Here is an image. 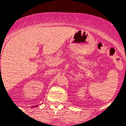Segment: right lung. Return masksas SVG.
I'll return each instance as SVG.
<instances>
[{"instance_id": "add662e5", "label": "right lung", "mask_w": 126, "mask_h": 126, "mask_svg": "<svg viewBox=\"0 0 126 126\" xmlns=\"http://www.w3.org/2000/svg\"><path fill=\"white\" fill-rule=\"evenodd\" d=\"M38 105H32L31 107H37Z\"/></svg>"}]
</instances>
